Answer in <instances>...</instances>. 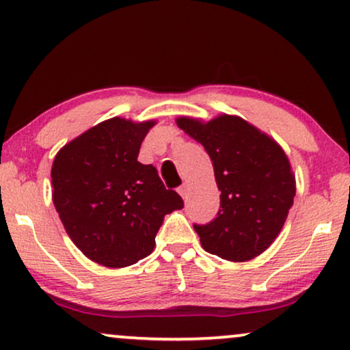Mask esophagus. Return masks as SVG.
<instances>
[{
  "mask_svg": "<svg viewBox=\"0 0 350 350\" xmlns=\"http://www.w3.org/2000/svg\"><path fill=\"white\" fill-rule=\"evenodd\" d=\"M178 193H180V196L186 201V198H188V185H186V183L181 185L178 188Z\"/></svg>",
  "mask_w": 350,
  "mask_h": 350,
  "instance_id": "1",
  "label": "esophagus"
}]
</instances>
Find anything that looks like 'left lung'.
I'll return each mask as SVG.
<instances>
[{"instance_id":"obj_1","label":"left lung","mask_w":350,"mask_h":350,"mask_svg":"<svg viewBox=\"0 0 350 350\" xmlns=\"http://www.w3.org/2000/svg\"><path fill=\"white\" fill-rule=\"evenodd\" d=\"M175 122L211 156L221 193L217 219L194 225L204 251L230 262L260 256L278 238L296 196V176L283 148L238 116H180Z\"/></svg>"}]
</instances>
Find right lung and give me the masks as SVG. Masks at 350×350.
I'll return each mask as SVG.
<instances>
[{
  "instance_id": "right-lung-1",
  "label": "right lung",
  "mask_w": 350,
  "mask_h": 350,
  "mask_svg": "<svg viewBox=\"0 0 350 350\" xmlns=\"http://www.w3.org/2000/svg\"><path fill=\"white\" fill-rule=\"evenodd\" d=\"M156 120L112 117L59 149L51 167L53 202L77 247L109 269L136 264L154 251L164 217L183 208L156 167L138 162Z\"/></svg>"
}]
</instances>
